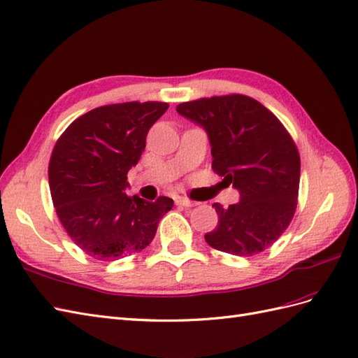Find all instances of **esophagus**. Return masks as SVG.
Returning a JSON list of instances; mask_svg holds the SVG:
<instances>
[{"mask_svg": "<svg viewBox=\"0 0 358 358\" xmlns=\"http://www.w3.org/2000/svg\"><path fill=\"white\" fill-rule=\"evenodd\" d=\"M176 203H177V206H180V207H186V208L195 206V202H193V201H190L187 198H181V196L176 198Z\"/></svg>", "mask_w": 358, "mask_h": 358, "instance_id": "1", "label": "esophagus"}]
</instances>
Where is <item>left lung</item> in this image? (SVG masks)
Here are the masks:
<instances>
[{
	"label": "left lung",
	"instance_id": "obj_1",
	"mask_svg": "<svg viewBox=\"0 0 358 358\" xmlns=\"http://www.w3.org/2000/svg\"><path fill=\"white\" fill-rule=\"evenodd\" d=\"M177 112L206 130L213 169L240 193L229 207L213 203L219 222L206 241L236 257L270 248L297 207L300 156L287 129L259 101L241 94L186 101Z\"/></svg>",
	"mask_w": 358,
	"mask_h": 358
}]
</instances>
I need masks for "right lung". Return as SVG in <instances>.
<instances>
[{
  "mask_svg": "<svg viewBox=\"0 0 358 358\" xmlns=\"http://www.w3.org/2000/svg\"><path fill=\"white\" fill-rule=\"evenodd\" d=\"M168 103L129 101L100 106L75 120L49 162V189L58 219L78 248L100 261L145 249L173 201L129 196L127 172L136 166L151 126Z\"/></svg>",
  "mask_w": 358,
  "mask_h": 358,
  "instance_id": "obj_1",
  "label": "right lung"
}]
</instances>
